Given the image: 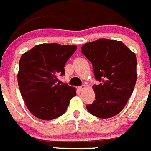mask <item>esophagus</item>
<instances>
[{"mask_svg": "<svg viewBox=\"0 0 151 151\" xmlns=\"http://www.w3.org/2000/svg\"><path fill=\"white\" fill-rule=\"evenodd\" d=\"M85 88V85H81V86H79V87H78V89H79L80 91L84 90Z\"/></svg>", "mask_w": 151, "mask_h": 151, "instance_id": "esophagus-1", "label": "esophagus"}]
</instances>
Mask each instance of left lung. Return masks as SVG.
<instances>
[{"label":"left lung","instance_id":"1","mask_svg":"<svg viewBox=\"0 0 151 151\" xmlns=\"http://www.w3.org/2000/svg\"><path fill=\"white\" fill-rule=\"evenodd\" d=\"M92 63L94 77L101 82L93 85L95 100L86 108L101 119L120 113L132 94L137 80L135 54L122 41L100 38L81 49Z\"/></svg>","mask_w":151,"mask_h":151}]
</instances>
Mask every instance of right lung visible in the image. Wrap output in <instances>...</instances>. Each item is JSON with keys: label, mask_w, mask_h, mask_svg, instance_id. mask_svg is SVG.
I'll return each mask as SVG.
<instances>
[{"label": "right lung", "mask_w": 151, "mask_h": 151, "mask_svg": "<svg viewBox=\"0 0 151 151\" xmlns=\"http://www.w3.org/2000/svg\"><path fill=\"white\" fill-rule=\"evenodd\" d=\"M76 45L41 44L22 55L17 75L21 95L28 110L35 116L51 120L67 110L76 88L57 83L65 74L66 61L76 50Z\"/></svg>", "instance_id": "1"}]
</instances>
